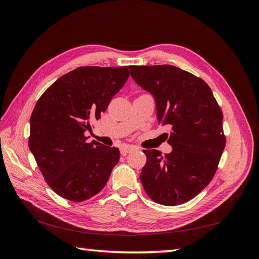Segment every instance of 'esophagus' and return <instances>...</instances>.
Returning <instances> with one entry per match:
<instances>
[{
  "mask_svg": "<svg viewBox=\"0 0 259 259\" xmlns=\"http://www.w3.org/2000/svg\"><path fill=\"white\" fill-rule=\"evenodd\" d=\"M135 149H136L135 147H131V146H122V147L120 148V152H121V155H122V156H125L126 153L134 151Z\"/></svg>",
  "mask_w": 259,
  "mask_h": 259,
  "instance_id": "1",
  "label": "esophagus"
}]
</instances>
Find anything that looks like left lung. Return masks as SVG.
<instances>
[{"label": "left lung", "mask_w": 259, "mask_h": 259, "mask_svg": "<svg viewBox=\"0 0 259 259\" xmlns=\"http://www.w3.org/2000/svg\"><path fill=\"white\" fill-rule=\"evenodd\" d=\"M131 76L156 100L159 123L172 151L144 150L141 184L153 201L177 206L208 186L226 146L223 111L202 79L169 64L131 65Z\"/></svg>", "instance_id": "left-lung-1"}]
</instances>
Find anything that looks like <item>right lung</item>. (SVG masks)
<instances>
[{"label":"right lung","instance_id":"add662e5","mask_svg":"<svg viewBox=\"0 0 259 259\" xmlns=\"http://www.w3.org/2000/svg\"><path fill=\"white\" fill-rule=\"evenodd\" d=\"M128 67H80L59 78L38 99L30 119L29 148L51 189L80 202L106 186L119 149L85 131L100 119L129 78Z\"/></svg>","mask_w":259,"mask_h":259}]
</instances>
